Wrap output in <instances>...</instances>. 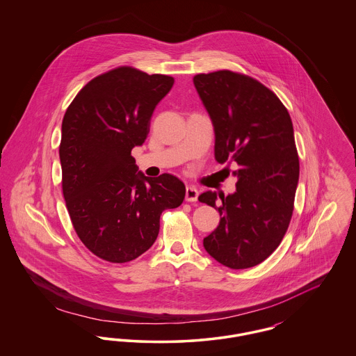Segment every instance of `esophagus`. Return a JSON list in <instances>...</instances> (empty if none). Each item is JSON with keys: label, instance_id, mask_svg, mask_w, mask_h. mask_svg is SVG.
Listing matches in <instances>:
<instances>
[{"label": "esophagus", "instance_id": "obj_1", "mask_svg": "<svg viewBox=\"0 0 356 356\" xmlns=\"http://www.w3.org/2000/svg\"><path fill=\"white\" fill-rule=\"evenodd\" d=\"M199 196V191L197 188L193 186H188L186 189V202H196Z\"/></svg>", "mask_w": 356, "mask_h": 356}]
</instances>
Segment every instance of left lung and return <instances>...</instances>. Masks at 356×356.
Segmentation results:
<instances>
[{
  "instance_id": "1",
  "label": "left lung",
  "mask_w": 356,
  "mask_h": 356,
  "mask_svg": "<svg viewBox=\"0 0 356 356\" xmlns=\"http://www.w3.org/2000/svg\"><path fill=\"white\" fill-rule=\"evenodd\" d=\"M215 131V159L235 161L236 191H207L199 202L220 213L204 248L232 270L264 261L287 232L299 181V156L287 108L250 76L218 70L193 77Z\"/></svg>"
}]
</instances>
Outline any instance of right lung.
Returning <instances> with one entry per match:
<instances>
[{
  "label": "right lung",
  "mask_w": 356,
  "mask_h": 356,
  "mask_svg": "<svg viewBox=\"0 0 356 356\" xmlns=\"http://www.w3.org/2000/svg\"><path fill=\"white\" fill-rule=\"evenodd\" d=\"M173 83L170 76L120 67L90 80L65 112L63 193L77 236L102 260L127 263L148 251L163 211L184 200L181 180L170 173L147 177L131 156Z\"/></svg>",
  "instance_id": "1"
}]
</instances>
